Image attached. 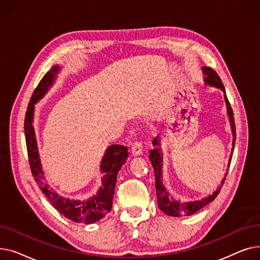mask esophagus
<instances>
[{
	"mask_svg": "<svg viewBox=\"0 0 260 260\" xmlns=\"http://www.w3.org/2000/svg\"><path fill=\"white\" fill-rule=\"evenodd\" d=\"M132 154L133 156H140L142 154V145L140 142H135L132 145Z\"/></svg>",
	"mask_w": 260,
	"mask_h": 260,
	"instance_id": "obj_1",
	"label": "esophagus"
}]
</instances>
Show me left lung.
Masks as SVG:
<instances>
[{"mask_svg":"<svg viewBox=\"0 0 260 260\" xmlns=\"http://www.w3.org/2000/svg\"><path fill=\"white\" fill-rule=\"evenodd\" d=\"M202 73L204 75V83L210 85V86H214L219 88L223 91V95H224V100L226 103V112H228V116H229V120L231 123V128H232V134H233V148L232 151L234 149V145H235V140H236V128H235V122H234V115H233V111H232L231 104L228 100V97L225 94V89L223 86L222 81L220 80L219 76L217 75V73L212 70V68L204 66L202 67ZM153 145L157 146L154 149H151L149 151V160H151V163L153 166L154 172H155V178H156V192H157V201H158V206L159 209L169 216H174V217H180V216H189L193 215L194 213L198 212L199 210H201L203 207H206L208 203H210L211 201H213L217 195L219 194L221 186L224 183L225 177L228 172L224 175V178L221 181V185L218 187L215 192L212 195H209L208 197L200 199V200H196V201H192V202H179L174 200L171 195L169 194V192L167 190V188L165 187L162 183V153H161V148L158 147L160 146V138L156 137L153 140ZM232 160V155L230 157L229 160V168H230V163Z\"/></svg>","mask_w":260,"mask_h":260,"instance_id":"8db88e82","label":"left lung"}]
</instances>
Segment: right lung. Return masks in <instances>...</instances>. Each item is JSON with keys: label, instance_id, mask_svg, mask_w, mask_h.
<instances>
[{"label": "right lung", "instance_id": "right-lung-1", "mask_svg": "<svg viewBox=\"0 0 260 260\" xmlns=\"http://www.w3.org/2000/svg\"><path fill=\"white\" fill-rule=\"evenodd\" d=\"M59 72L60 66L54 65L49 72L46 73L35 89L28 107H27L24 121V132L30 170L39 187L50 201L52 207L59 213L78 223H93L102 219L105 214L112 210L117 175L127 159V147L120 144H113L107 147L100 165V171L103 174L102 185L97 194L88 199L74 200L63 197L46 183L44 172L42 170V166H41L34 128L35 104L42 99L49 87L53 85V82L57 79Z\"/></svg>", "mask_w": 260, "mask_h": 260}]
</instances>
